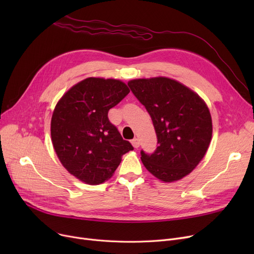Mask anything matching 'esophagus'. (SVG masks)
<instances>
[{"label":"esophagus","mask_w":254,"mask_h":254,"mask_svg":"<svg viewBox=\"0 0 254 254\" xmlns=\"http://www.w3.org/2000/svg\"><path fill=\"white\" fill-rule=\"evenodd\" d=\"M131 145L134 146L135 148H138L139 146H140V141H139V139H137V138H135V139H132L131 140Z\"/></svg>","instance_id":"esophagus-1"}]
</instances>
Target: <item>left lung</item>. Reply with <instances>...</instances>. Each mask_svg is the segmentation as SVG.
<instances>
[{
    "instance_id": "left-lung-1",
    "label": "left lung",
    "mask_w": 254,
    "mask_h": 254,
    "mask_svg": "<svg viewBox=\"0 0 254 254\" xmlns=\"http://www.w3.org/2000/svg\"><path fill=\"white\" fill-rule=\"evenodd\" d=\"M127 85L149 113L157 137L151 154L141 150L142 163L164 182L182 179L202 161L212 138V119L197 93L174 79H134Z\"/></svg>"
}]
</instances>
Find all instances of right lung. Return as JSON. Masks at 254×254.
Returning a JSON list of instances; mask_svg holds the SVG:
<instances>
[{
	"mask_svg": "<svg viewBox=\"0 0 254 254\" xmlns=\"http://www.w3.org/2000/svg\"><path fill=\"white\" fill-rule=\"evenodd\" d=\"M128 92L120 80L89 77L57 104L50 127L53 148L66 171L82 182L108 180L122 156L134 149L108 118V111Z\"/></svg>",
	"mask_w": 254,
	"mask_h": 254,
	"instance_id": "1",
	"label": "right lung"
}]
</instances>
